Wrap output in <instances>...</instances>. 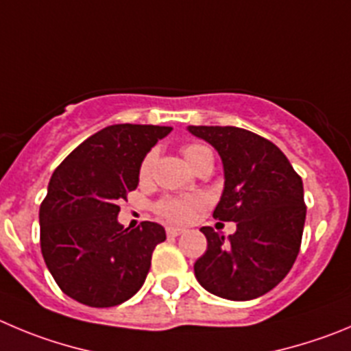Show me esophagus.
<instances>
[{"label":"esophagus","instance_id":"obj_1","mask_svg":"<svg viewBox=\"0 0 351 351\" xmlns=\"http://www.w3.org/2000/svg\"><path fill=\"white\" fill-rule=\"evenodd\" d=\"M183 232H185V228H180V227H168V228H166V234H168V237H178V235H182Z\"/></svg>","mask_w":351,"mask_h":351}]
</instances>
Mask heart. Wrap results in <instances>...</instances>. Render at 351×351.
I'll return each instance as SVG.
<instances>
[{
	"instance_id": "1",
	"label": "heart",
	"mask_w": 351,
	"mask_h": 351,
	"mask_svg": "<svg viewBox=\"0 0 351 351\" xmlns=\"http://www.w3.org/2000/svg\"><path fill=\"white\" fill-rule=\"evenodd\" d=\"M182 154L185 160L194 169H197L202 162L206 160H213V154L208 147L201 145V143H186L182 147ZM156 154L149 152L143 157L142 165H140V178H147L150 173V168L154 165ZM204 206V201L197 195H191V197H166L162 201L157 202L156 209L160 216H165L171 221H186L191 220L194 213Z\"/></svg>"
}]
</instances>
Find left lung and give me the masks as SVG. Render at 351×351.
<instances>
[{"instance_id": "8db88e82", "label": "left lung", "mask_w": 351, "mask_h": 351, "mask_svg": "<svg viewBox=\"0 0 351 351\" xmlns=\"http://www.w3.org/2000/svg\"><path fill=\"white\" fill-rule=\"evenodd\" d=\"M221 157L225 189L216 220L235 221V234L202 227L208 250L194 271L206 291L232 301L263 296L289 274L300 253L306 206L303 182L282 150L235 126H189Z\"/></svg>"}]
</instances>
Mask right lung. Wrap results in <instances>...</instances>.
<instances>
[{
	"label": "right lung",
	"instance_id": "1",
	"mask_svg": "<svg viewBox=\"0 0 351 351\" xmlns=\"http://www.w3.org/2000/svg\"><path fill=\"white\" fill-rule=\"evenodd\" d=\"M173 128L112 124L84 140L51 175L39 208L41 253L72 300L109 308L138 293L165 228L117 221L119 202L138 186L143 157Z\"/></svg>",
	"mask_w": 351,
	"mask_h": 351
}]
</instances>
